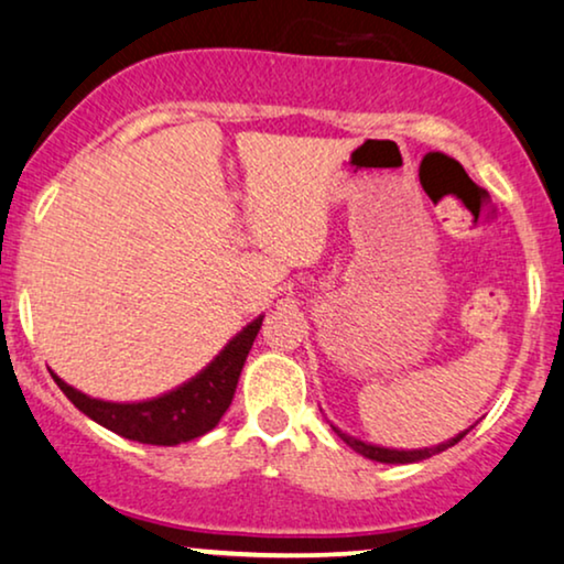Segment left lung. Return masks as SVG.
Instances as JSON below:
<instances>
[{
    "instance_id": "obj_1",
    "label": "left lung",
    "mask_w": 564,
    "mask_h": 564,
    "mask_svg": "<svg viewBox=\"0 0 564 564\" xmlns=\"http://www.w3.org/2000/svg\"><path fill=\"white\" fill-rule=\"evenodd\" d=\"M332 429L337 431V436L347 444V447H352V449L358 452V455L368 457V460L389 463V465H405V463H421V460H426V457H431V455H440V452H444L447 447H452V444L460 442L463 436L468 434V431L474 429V426L465 429V431H460V434L452 436V440H447V442L436 444V447H423V449H392V447H379V444L360 442V440H356V436H350V434H345V431H339L337 426H332Z\"/></svg>"
}]
</instances>
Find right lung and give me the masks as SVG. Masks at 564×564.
I'll return each instance as SVG.
<instances>
[{
  "label": "right lung",
  "instance_id": "right-lung-1",
  "mask_svg": "<svg viewBox=\"0 0 564 564\" xmlns=\"http://www.w3.org/2000/svg\"><path fill=\"white\" fill-rule=\"evenodd\" d=\"M263 316L253 318L248 326L221 347L219 356L206 368H200L193 379L180 384L159 398L141 402H109L99 398H88L80 389L69 387L57 373L54 381L67 400L90 421L101 423L104 429L141 444H159V447H175V444L198 440L206 431H212L227 413L229 402L235 398L240 371L259 335Z\"/></svg>",
  "mask_w": 564,
  "mask_h": 564
}]
</instances>
